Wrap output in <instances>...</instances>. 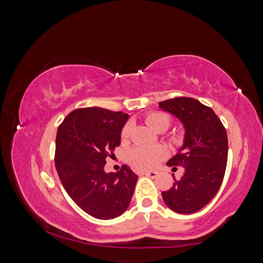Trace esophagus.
I'll return each instance as SVG.
<instances>
[{
    "label": "esophagus",
    "mask_w": 263,
    "mask_h": 263,
    "mask_svg": "<svg viewBox=\"0 0 263 263\" xmlns=\"http://www.w3.org/2000/svg\"><path fill=\"white\" fill-rule=\"evenodd\" d=\"M145 174H146V176H148L149 178L155 179L158 176V172H156V171H146Z\"/></svg>",
    "instance_id": "esophagus-1"
}]
</instances>
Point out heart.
<instances>
[{
    "mask_svg": "<svg viewBox=\"0 0 263 263\" xmlns=\"http://www.w3.org/2000/svg\"><path fill=\"white\" fill-rule=\"evenodd\" d=\"M147 125L157 132L167 130L171 125V117L166 112L153 111L145 117ZM131 124L126 123L121 131L122 141H126L130 137ZM166 148L163 146H137L127 153V162L133 167L140 170H149L157 165V163L166 156Z\"/></svg>",
    "mask_w": 263,
    "mask_h": 263,
    "instance_id": "heart-1",
    "label": "heart"
}]
</instances>
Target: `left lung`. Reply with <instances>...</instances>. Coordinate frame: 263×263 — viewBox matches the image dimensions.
Instances as JSON below:
<instances>
[{"instance_id":"left-lung-1","label":"left lung","mask_w":263,"mask_h":263,"mask_svg":"<svg viewBox=\"0 0 263 263\" xmlns=\"http://www.w3.org/2000/svg\"><path fill=\"white\" fill-rule=\"evenodd\" d=\"M162 109L180 118L186 128L184 143L167 162L177 170L183 167L173 187L162 193L164 202L181 214L195 213L217 195L223 181L228 159L227 132L211 107L188 97L159 102Z\"/></svg>"}]
</instances>
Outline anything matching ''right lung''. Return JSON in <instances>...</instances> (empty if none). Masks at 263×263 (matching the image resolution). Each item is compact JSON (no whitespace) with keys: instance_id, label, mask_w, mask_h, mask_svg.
<instances>
[{"instance_id":"add662e5","label":"right lung","mask_w":263,"mask_h":263,"mask_svg":"<svg viewBox=\"0 0 263 263\" xmlns=\"http://www.w3.org/2000/svg\"><path fill=\"white\" fill-rule=\"evenodd\" d=\"M128 115L100 107L77 108L66 116L55 138V168L75 204L100 220L120 217L130 205L138 176L127 165L106 173L107 157L121 145Z\"/></svg>"}]
</instances>
